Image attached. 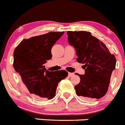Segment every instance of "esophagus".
<instances>
[{
  "label": "esophagus",
  "mask_w": 125,
  "mask_h": 125,
  "mask_svg": "<svg viewBox=\"0 0 125 125\" xmlns=\"http://www.w3.org/2000/svg\"><path fill=\"white\" fill-rule=\"evenodd\" d=\"M74 76V73H68V76L70 77H72V76Z\"/></svg>",
  "instance_id": "obj_1"
}]
</instances>
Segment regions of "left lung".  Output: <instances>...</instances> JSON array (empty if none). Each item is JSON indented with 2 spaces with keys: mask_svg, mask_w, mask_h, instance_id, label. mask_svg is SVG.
Listing matches in <instances>:
<instances>
[{
  "mask_svg": "<svg viewBox=\"0 0 125 125\" xmlns=\"http://www.w3.org/2000/svg\"><path fill=\"white\" fill-rule=\"evenodd\" d=\"M69 43L76 49V61L83 63L85 75L75 86L76 95L88 100L99 99L107 92L116 58L105 44L86 31H68ZM76 75V74H75Z\"/></svg>",
  "mask_w": 125,
  "mask_h": 125,
  "instance_id": "8db88e82",
  "label": "left lung"
}]
</instances>
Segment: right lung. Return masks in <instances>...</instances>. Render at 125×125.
I'll use <instances>...</instances> for the list:
<instances>
[{
	"label": "right lung",
	"instance_id": "obj_1",
	"mask_svg": "<svg viewBox=\"0 0 125 125\" xmlns=\"http://www.w3.org/2000/svg\"><path fill=\"white\" fill-rule=\"evenodd\" d=\"M64 32L23 39L13 52V66L32 96L38 100L52 99L58 83L68 76L65 70L50 72L43 64L52 57L51 49Z\"/></svg>",
	"mask_w": 125,
	"mask_h": 125
}]
</instances>
